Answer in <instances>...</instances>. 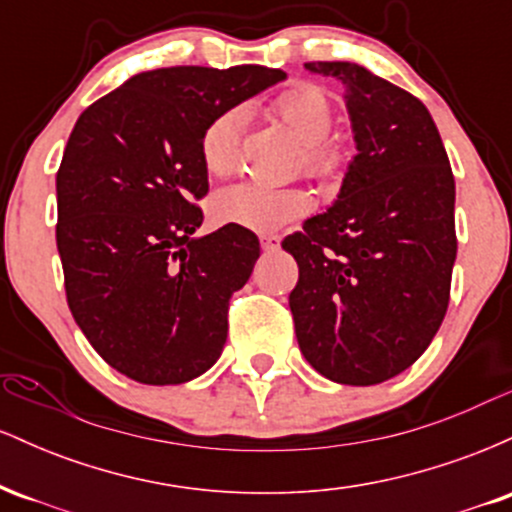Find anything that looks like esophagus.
Wrapping results in <instances>:
<instances>
[{"label": "esophagus", "instance_id": "obj_1", "mask_svg": "<svg viewBox=\"0 0 512 512\" xmlns=\"http://www.w3.org/2000/svg\"><path fill=\"white\" fill-rule=\"evenodd\" d=\"M260 243H262V250H276V248H279L281 238L276 236V233H262Z\"/></svg>", "mask_w": 512, "mask_h": 512}]
</instances>
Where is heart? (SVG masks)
<instances>
[{"label": "heart", "instance_id": "heart-1", "mask_svg": "<svg viewBox=\"0 0 512 512\" xmlns=\"http://www.w3.org/2000/svg\"><path fill=\"white\" fill-rule=\"evenodd\" d=\"M272 113L279 117L298 144H303V166L313 175H327L337 166V154L325 142L332 132V103L322 88L296 84L274 98ZM243 129V110H223L204 127L199 137V158L214 178H223L233 170L236 149ZM310 209V195L303 187L260 185L238 182L223 187L211 199V211L221 223L250 228V231H274Z\"/></svg>", "mask_w": 512, "mask_h": 512}]
</instances>
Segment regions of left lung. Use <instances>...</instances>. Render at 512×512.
<instances>
[{
    "label": "left lung",
    "instance_id": "left-lung-1",
    "mask_svg": "<svg viewBox=\"0 0 512 512\" xmlns=\"http://www.w3.org/2000/svg\"><path fill=\"white\" fill-rule=\"evenodd\" d=\"M305 69L344 84L358 154L332 207L281 243L298 262V346L334 383L378 385L424 354L448 310L455 178L419 98L354 62Z\"/></svg>",
    "mask_w": 512,
    "mask_h": 512
}]
</instances>
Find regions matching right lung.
Masks as SVG:
<instances>
[{"mask_svg":"<svg viewBox=\"0 0 512 512\" xmlns=\"http://www.w3.org/2000/svg\"><path fill=\"white\" fill-rule=\"evenodd\" d=\"M281 69L168 67L88 105L57 170V250L76 325L108 366L144 385L209 370L228 301L260 257L243 226L195 236L209 192L204 127L284 81Z\"/></svg>","mask_w":512,"mask_h":512,"instance_id":"right-lung-1","label":"right lung"}]
</instances>
